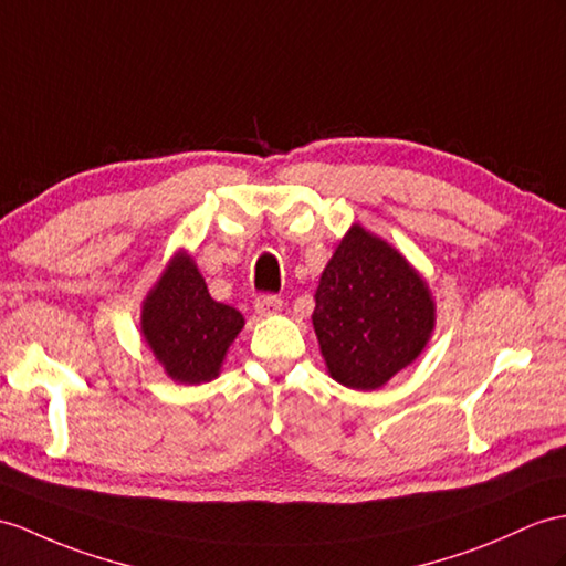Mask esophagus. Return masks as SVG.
<instances>
[{
  "mask_svg": "<svg viewBox=\"0 0 566 566\" xmlns=\"http://www.w3.org/2000/svg\"><path fill=\"white\" fill-rule=\"evenodd\" d=\"M281 307H283V300H281L279 295H273V293L259 295L256 302H254V310H256L261 316H269V314L281 312Z\"/></svg>",
  "mask_w": 566,
  "mask_h": 566,
  "instance_id": "34e87169",
  "label": "esophagus"
}]
</instances>
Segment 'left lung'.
<instances>
[{
    "label": "left lung",
    "instance_id": "left-lung-1",
    "mask_svg": "<svg viewBox=\"0 0 566 566\" xmlns=\"http://www.w3.org/2000/svg\"><path fill=\"white\" fill-rule=\"evenodd\" d=\"M312 324L326 367L343 387L379 389L410 365L434 328L424 281L384 240L360 226L326 264Z\"/></svg>",
    "mask_w": 566,
    "mask_h": 566
}]
</instances>
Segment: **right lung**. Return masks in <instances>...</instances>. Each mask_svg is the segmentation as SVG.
Segmentation results:
<instances>
[{"instance_id": "1", "label": "right lung", "mask_w": 566, "mask_h": 566, "mask_svg": "<svg viewBox=\"0 0 566 566\" xmlns=\"http://www.w3.org/2000/svg\"><path fill=\"white\" fill-rule=\"evenodd\" d=\"M242 326V314L209 295L187 254L175 256L142 312L146 343L165 371L182 384L211 381Z\"/></svg>"}]
</instances>
